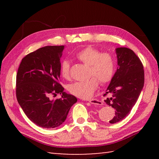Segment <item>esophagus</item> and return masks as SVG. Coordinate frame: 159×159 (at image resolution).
I'll return each instance as SVG.
<instances>
[{"instance_id": "34e87169", "label": "esophagus", "mask_w": 159, "mask_h": 159, "mask_svg": "<svg viewBox=\"0 0 159 159\" xmlns=\"http://www.w3.org/2000/svg\"><path fill=\"white\" fill-rule=\"evenodd\" d=\"M89 102L90 104H96V105H102V102L97 99H91L89 100Z\"/></svg>"}]
</instances>
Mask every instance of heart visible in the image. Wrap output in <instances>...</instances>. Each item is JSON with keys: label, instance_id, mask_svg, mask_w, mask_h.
<instances>
[{"label": "heart", "instance_id": "heart-1", "mask_svg": "<svg viewBox=\"0 0 159 159\" xmlns=\"http://www.w3.org/2000/svg\"><path fill=\"white\" fill-rule=\"evenodd\" d=\"M76 57L83 63L90 66L89 75L93 76L84 81L75 82L69 85V91L80 98L88 99L93 95L98 86L109 83L114 76L116 61L114 55L109 52L102 53L93 47H87L77 53ZM61 74L64 79L70 78V62L63 60L61 64Z\"/></svg>", "mask_w": 159, "mask_h": 159}]
</instances>
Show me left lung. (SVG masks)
Segmentation results:
<instances>
[{"label": "left lung", "instance_id": "left-lung-1", "mask_svg": "<svg viewBox=\"0 0 159 159\" xmlns=\"http://www.w3.org/2000/svg\"><path fill=\"white\" fill-rule=\"evenodd\" d=\"M116 53L118 67L104 94L109 95L105 103L116 110L110 123L119 122L128 116L144 83L143 65L135 53L127 48H116Z\"/></svg>", "mask_w": 159, "mask_h": 159}]
</instances>
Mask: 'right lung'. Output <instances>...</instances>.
Listing matches in <instances>:
<instances>
[{
    "label": "right lung",
    "instance_id": "add662e5",
    "mask_svg": "<svg viewBox=\"0 0 159 159\" xmlns=\"http://www.w3.org/2000/svg\"><path fill=\"white\" fill-rule=\"evenodd\" d=\"M64 46H45L28 54L21 60L16 80L19 104L29 119L38 126L54 128L65 121L71 107L77 102L64 92L60 83ZM60 93V99L51 100Z\"/></svg>",
    "mask_w": 159,
    "mask_h": 159
}]
</instances>
